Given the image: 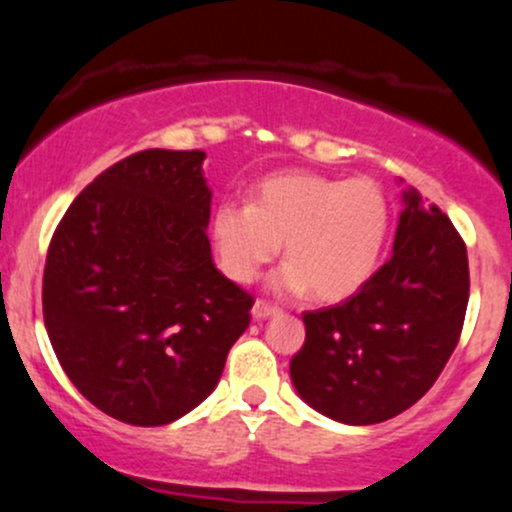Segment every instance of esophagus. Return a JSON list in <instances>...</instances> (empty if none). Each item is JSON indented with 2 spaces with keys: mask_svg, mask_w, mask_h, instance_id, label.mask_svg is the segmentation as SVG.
Returning <instances> with one entry per match:
<instances>
[{
  "mask_svg": "<svg viewBox=\"0 0 512 512\" xmlns=\"http://www.w3.org/2000/svg\"><path fill=\"white\" fill-rule=\"evenodd\" d=\"M276 310H279L276 305H272L269 301H262V298H257L255 305H252V317H255V320H264V317L274 315Z\"/></svg>",
  "mask_w": 512,
  "mask_h": 512,
  "instance_id": "34e87169",
  "label": "esophagus"
}]
</instances>
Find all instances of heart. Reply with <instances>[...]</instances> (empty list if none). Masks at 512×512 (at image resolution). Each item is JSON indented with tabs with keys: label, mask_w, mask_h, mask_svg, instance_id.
<instances>
[{
	"label": "heart",
	"mask_w": 512,
	"mask_h": 512,
	"mask_svg": "<svg viewBox=\"0 0 512 512\" xmlns=\"http://www.w3.org/2000/svg\"><path fill=\"white\" fill-rule=\"evenodd\" d=\"M390 209L378 182L317 173L272 175L252 204L226 199L211 214V240L223 274L248 284L284 240L286 262L272 276L281 293L342 301L378 267Z\"/></svg>",
	"instance_id": "b5f03b06"
}]
</instances>
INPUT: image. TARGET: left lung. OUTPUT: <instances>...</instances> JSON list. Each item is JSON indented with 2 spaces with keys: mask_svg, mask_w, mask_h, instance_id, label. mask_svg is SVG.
I'll list each match as a JSON object with an SVG mask.
<instances>
[{
  "mask_svg": "<svg viewBox=\"0 0 512 512\" xmlns=\"http://www.w3.org/2000/svg\"><path fill=\"white\" fill-rule=\"evenodd\" d=\"M395 248L354 296L303 313L291 380L310 407L351 426L380 424L431 390L460 342L467 248L436 204L404 192Z\"/></svg>",
  "mask_w": 512,
  "mask_h": 512,
  "instance_id": "8db88e82",
  "label": "left lung"
}]
</instances>
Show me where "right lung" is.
Instances as JSON below:
<instances>
[{"mask_svg": "<svg viewBox=\"0 0 512 512\" xmlns=\"http://www.w3.org/2000/svg\"><path fill=\"white\" fill-rule=\"evenodd\" d=\"M204 158H122L50 240L43 317L57 361L93 407L132 426L170 424L204 402L250 325L255 298L211 260Z\"/></svg>", "mask_w": 512, "mask_h": 512, "instance_id": "add662e5", "label": "right lung"}]
</instances>
